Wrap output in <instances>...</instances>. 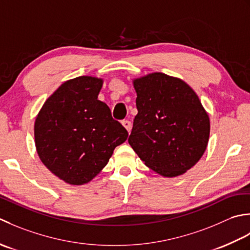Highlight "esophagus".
<instances>
[{"label": "esophagus", "instance_id": "34e87169", "mask_svg": "<svg viewBox=\"0 0 250 250\" xmlns=\"http://www.w3.org/2000/svg\"><path fill=\"white\" fill-rule=\"evenodd\" d=\"M122 125H123L124 127H125V129L128 131V132H130V130H131V123L129 121H127V120H124L123 122H122Z\"/></svg>", "mask_w": 250, "mask_h": 250}]
</instances>
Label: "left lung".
<instances>
[{
  "mask_svg": "<svg viewBox=\"0 0 250 250\" xmlns=\"http://www.w3.org/2000/svg\"><path fill=\"white\" fill-rule=\"evenodd\" d=\"M138 114L128 138L146 166L163 177L185 174L200 161L210 121L196 93L182 80L154 72L132 81Z\"/></svg>",
  "mask_w": 250,
  "mask_h": 250,
  "instance_id": "1",
  "label": "left lung"
}]
</instances>
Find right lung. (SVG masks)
<instances>
[{
    "label": "right lung",
    "instance_id": "add662e5",
    "mask_svg": "<svg viewBox=\"0 0 250 250\" xmlns=\"http://www.w3.org/2000/svg\"><path fill=\"white\" fill-rule=\"evenodd\" d=\"M104 80L79 76L65 81L45 101L34 123L40 160L71 186L91 181L108 164L128 132L98 100Z\"/></svg>",
    "mask_w": 250,
    "mask_h": 250
}]
</instances>
